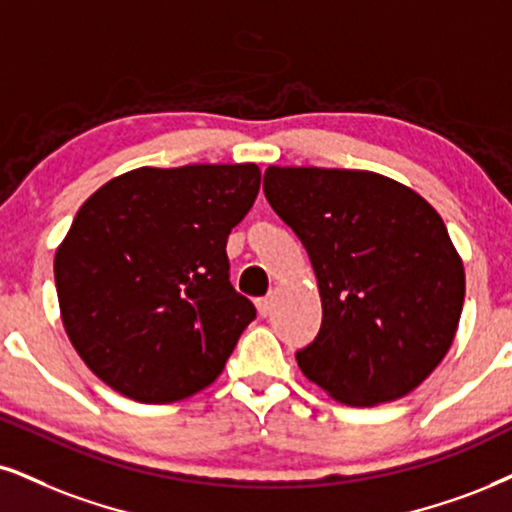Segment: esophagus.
Listing matches in <instances>:
<instances>
[{"mask_svg":"<svg viewBox=\"0 0 512 512\" xmlns=\"http://www.w3.org/2000/svg\"><path fill=\"white\" fill-rule=\"evenodd\" d=\"M273 301H275V296H273V294H270V296H263V299H258V301H256L258 313H261L263 318H268L270 311H273Z\"/></svg>","mask_w":512,"mask_h":512,"instance_id":"1","label":"esophagus"}]
</instances>
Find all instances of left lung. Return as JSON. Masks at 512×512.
<instances>
[{"instance_id": "8db88e82", "label": "left lung", "mask_w": 512, "mask_h": 512, "mask_svg": "<svg viewBox=\"0 0 512 512\" xmlns=\"http://www.w3.org/2000/svg\"><path fill=\"white\" fill-rule=\"evenodd\" d=\"M263 192L306 246L323 325L296 353L346 406L420 387L449 353L465 301L463 258L418 192L372 170L270 166Z\"/></svg>"}]
</instances>
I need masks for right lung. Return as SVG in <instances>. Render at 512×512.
<instances>
[{"label": "right lung", "mask_w": 512, "mask_h": 512, "mask_svg": "<svg viewBox=\"0 0 512 512\" xmlns=\"http://www.w3.org/2000/svg\"><path fill=\"white\" fill-rule=\"evenodd\" d=\"M258 187L256 163L144 166L80 206L54 280L63 330L99 380L140 403L216 382L256 318L230 285L225 244Z\"/></svg>", "instance_id": "obj_1"}]
</instances>
